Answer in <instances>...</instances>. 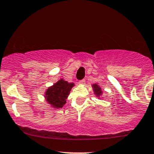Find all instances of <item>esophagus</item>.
I'll use <instances>...</instances> for the list:
<instances>
[{"instance_id": "34e87169", "label": "esophagus", "mask_w": 154, "mask_h": 154, "mask_svg": "<svg viewBox=\"0 0 154 154\" xmlns=\"http://www.w3.org/2000/svg\"><path fill=\"white\" fill-rule=\"evenodd\" d=\"M85 83H86L85 80H80V81H79L78 84H80V85H84V84H85Z\"/></svg>"}]
</instances>
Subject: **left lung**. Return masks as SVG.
<instances>
[{"mask_svg":"<svg viewBox=\"0 0 154 154\" xmlns=\"http://www.w3.org/2000/svg\"><path fill=\"white\" fill-rule=\"evenodd\" d=\"M92 88H93V93H94L95 96L97 97L98 99H103V90H102L101 87H100V85H98V84H92Z\"/></svg>","mask_w":154,"mask_h":154,"instance_id":"1","label":"left lung"}]
</instances>
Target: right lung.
<instances>
[{
    "instance_id": "1",
    "label": "right lung",
    "mask_w": 154,
    "mask_h": 154,
    "mask_svg": "<svg viewBox=\"0 0 154 154\" xmlns=\"http://www.w3.org/2000/svg\"><path fill=\"white\" fill-rule=\"evenodd\" d=\"M74 87V83H69L64 79H60L45 90V100L51 108L55 109H61L65 105L68 95Z\"/></svg>"
}]
</instances>
